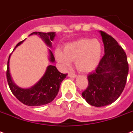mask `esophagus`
<instances>
[{"instance_id":"esophagus-1","label":"esophagus","mask_w":133,"mask_h":133,"mask_svg":"<svg viewBox=\"0 0 133 133\" xmlns=\"http://www.w3.org/2000/svg\"><path fill=\"white\" fill-rule=\"evenodd\" d=\"M68 77H70V78H75V77H77V76H76V75H75V74H74V73L70 72L68 74Z\"/></svg>"}]
</instances>
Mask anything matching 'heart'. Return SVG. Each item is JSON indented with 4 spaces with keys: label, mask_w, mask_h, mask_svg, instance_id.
Wrapping results in <instances>:
<instances>
[{
    "label": "heart",
    "mask_w": 133,
    "mask_h": 133,
    "mask_svg": "<svg viewBox=\"0 0 133 133\" xmlns=\"http://www.w3.org/2000/svg\"><path fill=\"white\" fill-rule=\"evenodd\" d=\"M102 52V45L99 40L80 38L65 45L63 52L56 50L55 57L65 68L70 65V61H75V66L79 72L88 73L97 68Z\"/></svg>",
    "instance_id": "b5f03b06"
}]
</instances>
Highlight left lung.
I'll return each instance as SVG.
<instances>
[{"label": "left lung", "mask_w": 133, "mask_h": 133, "mask_svg": "<svg viewBox=\"0 0 133 133\" xmlns=\"http://www.w3.org/2000/svg\"><path fill=\"white\" fill-rule=\"evenodd\" d=\"M104 45V56L94 72L88 76V86L82 92L85 101L95 107L111 104L119 97L126 85L128 63L126 52L117 41L99 31Z\"/></svg>", "instance_id": "obj_1"}]
</instances>
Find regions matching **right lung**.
<instances>
[{
  "label": "right lung",
  "mask_w": 133,
  "mask_h": 133,
  "mask_svg": "<svg viewBox=\"0 0 133 133\" xmlns=\"http://www.w3.org/2000/svg\"><path fill=\"white\" fill-rule=\"evenodd\" d=\"M32 34L38 35L39 37L44 41L45 43L50 48H52V41H54V37L56 36L55 32L44 33L35 32H32V34H30V36ZM24 41L25 40L18 43L16 45L14 50L18 46L22 44ZM48 51L49 61L50 62L54 63L55 61L54 55L50 49ZM11 54L9 55V59L7 61V79L9 88L13 95L21 102L29 106H39L52 102L58 94L61 83L64 80L68 74L61 73L54 65H50L47 67L43 76L35 85L29 88H22L16 85L11 79L9 72V58Z\"/></svg>",
  "instance_id": "1"
}]
</instances>
